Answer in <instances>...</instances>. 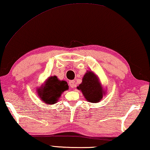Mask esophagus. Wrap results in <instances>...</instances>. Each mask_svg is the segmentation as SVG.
I'll list each match as a JSON object with an SVG mask.
<instances>
[{"label": "esophagus", "instance_id": "esophagus-1", "mask_svg": "<svg viewBox=\"0 0 150 150\" xmlns=\"http://www.w3.org/2000/svg\"><path fill=\"white\" fill-rule=\"evenodd\" d=\"M69 86H70L71 88H73L75 86V81L74 80H72V81H69Z\"/></svg>", "mask_w": 150, "mask_h": 150}]
</instances>
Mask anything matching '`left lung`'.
Segmentation results:
<instances>
[{"mask_svg": "<svg viewBox=\"0 0 150 150\" xmlns=\"http://www.w3.org/2000/svg\"><path fill=\"white\" fill-rule=\"evenodd\" d=\"M81 91L86 99L89 102H98L102 99L103 91L99 81L94 73L91 71L87 72L83 76L82 83L77 87Z\"/></svg>", "mask_w": 150, "mask_h": 150, "instance_id": "8db88e82", "label": "left lung"}]
</instances>
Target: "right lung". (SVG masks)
<instances>
[{
	"instance_id": "1",
	"label": "right lung",
	"mask_w": 150,
	"mask_h": 150,
	"mask_svg": "<svg viewBox=\"0 0 150 150\" xmlns=\"http://www.w3.org/2000/svg\"><path fill=\"white\" fill-rule=\"evenodd\" d=\"M69 89L65 81H59L56 76L49 77L44 88L39 89L38 94L44 102L53 104L57 102L61 93Z\"/></svg>"
}]
</instances>
